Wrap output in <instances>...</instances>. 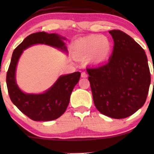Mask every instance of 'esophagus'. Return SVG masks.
<instances>
[{"mask_svg": "<svg viewBox=\"0 0 154 154\" xmlns=\"http://www.w3.org/2000/svg\"><path fill=\"white\" fill-rule=\"evenodd\" d=\"M81 77H83V78H85V77H88V75H87V74L85 73V72H82V74H81Z\"/></svg>", "mask_w": 154, "mask_h": 154, "instance_id": "34e87169", "label": "esophagus"}]
</instances>
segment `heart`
Masks as SVG:
<instances>
[{
  "label": "heart",
  "instance_id": "b5f03b06",
  "mask_svg": "<svg viewBox=\"0 0 154 154\" xmlns=\"http://www.w3.org/2000/svg\"><path fill=\"white\" fill-rule=\"evenodd\" d=\"M75 49L76 54L79 57H90L91 63H100L109 57L111 44L103 35H93L79 40Z\"/></svg>",
  "mask_w": 154,
  "mask_h": 154
}]
</instances>
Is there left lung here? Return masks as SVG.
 Returning a JSON list of instances; mask_svg holds the SVG:
<instances>
[{"mask_svg":"<svg viewBox=\"0 0 154 154\" xmlns=\"http://www.w3.org/2000/svg\"><path fill=\"white\" fill-rule=\"evenodd\" d=\"M112 54L107 63L87 68L93 102L104 115L123 119L143 106L151 84L148 59L142 47L121 30L109 32Z\"/></svg>","mask_w":154,"mask_h":154,"instance_id":"left-lung-1","label":"left lung"}]
</instances>
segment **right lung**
<instances>
[{
    "label": "right lung",
    "mask_w": 154,
    "mask_h": 154,
    "mask_svg": "<svg viewBox=\"0 0 154 154\" xmlns=\"http://www.w3.org/2000/svg\"><path fill=\"white\" fill-rule=\"evenodd\" d=\"M61 35L39 32L29 35L15 48L6 75V85L12 103L23 114L34 121H51L61 116L66 111L74 88L80 78V72L61 75L51 87L43 93H24L16 81V69L21 55L25 49L36 44H45L68 53Z\"/></svg>",
    "instance_id": "obj_1"
}]
</instances>
